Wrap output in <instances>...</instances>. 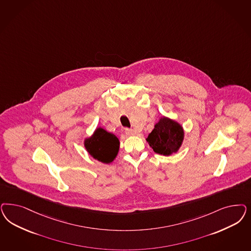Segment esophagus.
<instances>
[{"instance_id": "esophagus-1", "label": "esophagus", "mask_w": 251, "mask_h": 251, "mask_svg": "<svg viewBox=\"0 0 251 251\" xmlns=\"http://www.w3.org/2000/svg\"><path fill=\"white\" fill-rule=\"evenodd\" d=\"M125 132H126V134L127 136H134V135L136 134L134 130L130 129V128H126V130H125Z\"/></svg>"}]
</instances>
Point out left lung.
Returning <instances> with one entry per match:
<instances>
[{
  "mask_svg": "<svg viewBox=\"0 0 251 251\" xmlns=\"http://www.w3.org/2000/svg\"><path fill=\"white\" fill-rule=\"evenodd\" d=\"M183 140L184 129L182 126L167 117H162L147 138L154 152L164 156L177 152Z\"/></svg>",
  "mask_w": 251,
  "mask_h": 251,
  "instance_id": "left-lung-1",
  "label": "left lung"
}]
</instances>
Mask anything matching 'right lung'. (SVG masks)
<instances>
[{
    "label": "right lung",
    "instance_id": "1",
    "mask_svg": "<svg viewBox=\"0 0 251 251\" xmlns=\"http://www.w3.org/2000/svg\"><path fill=\"white\" fill-rule=\"evenodd\" d=\"M84 145L87 151L95 160L103 163H110L118 153L120 142L112 133L98 127L91 137L85 139Z\"/></svg>",
    "mask_w": 251,
    "mask_h": 251
}]
</instances>
